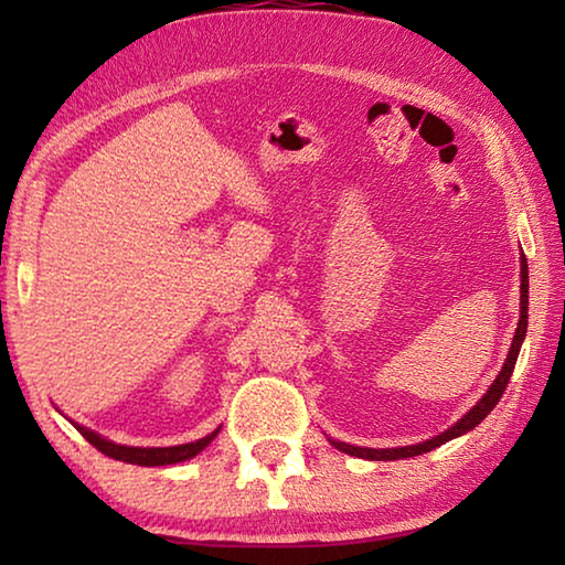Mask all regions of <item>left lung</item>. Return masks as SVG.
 <instances>
[{
	"instance_id": "8db88e82",
	"label": "left lung",
	"mask_w": 565,
	"mask_h": 565,
	"mask_svg": "<svg viewBox=\"0 0 565 565\" xmlns=\"http://www.w3.org/2000/svg\"><path fill=\"white\" fill-rule=\"evenodd\" d=\"M525 329H529V264H525V256H521V319H519V329H515V337L511 341V351H509V356H505L503 369L499 371V376H495L491 388L486 391L483 398L478 401V404L471 411H468L463 418H458L456 424L451 428H446L441 436H434V438H428V441H420L416 446L361 448V446H351V444H343V441H331V444L337 446L341 454H349V456H356V458H369V461H398V458H411V456H420V454L434 451L436 446H441L446 441H451V438H458V436H463L466 431H471V428H476L486 416L491 414L493 406L499 404V398L503 396L505 386H509V379L513 374L515 359H519Z\"/></svg>"
}]
</instances>
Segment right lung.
I'll use <instances>...</instances> for the list:
<instances>
[{
    "label": "right lung",
    "instance_id": "1",
    "mask_svg": "<svg viewBox=\"0 0 565 565\" xmlns=\"http://www.w3.org/2000/svg\"><path fill=\"white\" fill-rule=\"evenodd\" d=\"M76 431H79L87 441L102 451L104 456L114 458V461H124V463H137V466H169V463H181L186 461V458H194L199 451H204V448L214 441L218 428L214 434H209L204 438H199V441H191V444H181V446H167V448H139V446H119L114 441H107V438H102L99 434L89 431V428H84L79 424H74Z\"/></svg>",
    "mask_w": 565,
    "mask_h": 565
}]
</instances>
